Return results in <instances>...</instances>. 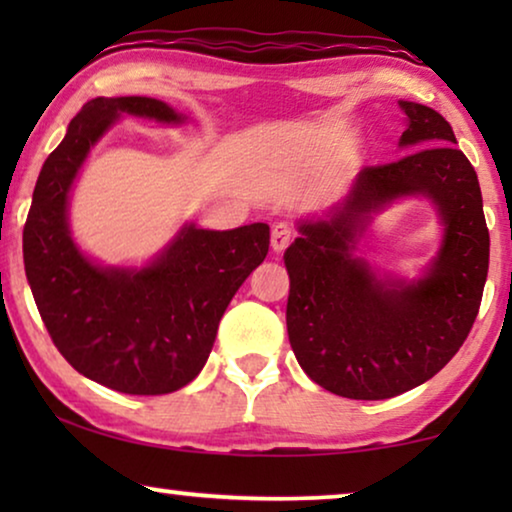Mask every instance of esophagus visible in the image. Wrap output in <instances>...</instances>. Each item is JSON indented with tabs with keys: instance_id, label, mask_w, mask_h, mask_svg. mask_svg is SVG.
<instances>
[{
	"instance_id": "esophagus-1",
	"label": "esophagus",
	"mask_w": 512,
	"mask_h": 512,
	"mask_svg": "<svg viewBox=\"0 0 512 512\" xmlns=\"http://www.w3.org/2000/svg\"><path fill=\"white\" fill-rule=\"evenodd\" d=\"M293 235L296 233H293V228L289 226V223H284V221L275 223V226H272V235H270L272 249H275L277 254H282V251L293 242Z\"/></svg>"
}]
</instances>
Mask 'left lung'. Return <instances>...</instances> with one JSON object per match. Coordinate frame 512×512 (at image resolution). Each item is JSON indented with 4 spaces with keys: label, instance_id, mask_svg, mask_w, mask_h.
Listing matches in <instances>:
<instances>
[{
    "label": "left lung",
    "instance_id": "1",
    "mask_svg": "<svg viewBox=\"0 0 512 512\" xmlns=\"http://www.w3.org/2000/svg\"><path fill=\"white\" fill-rule=\"evenodd\" d=\"M398 104L408 116L401 146L417 151L363 167L331 219L300 223L284 251L293 354L319 387L354 401L398 396L443 370L471 333L487 282L478 174L438 111ZM405 194L431 197L446 223L441 254L417 283L377 278L351 254L369 214Z\"/></svg>",
    "mask_w": 512,
    "mask_h": 512
}]
</instances>
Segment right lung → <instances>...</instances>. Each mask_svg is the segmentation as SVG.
<instances>
[{
	"label": "right lung",
	"instance_id": "1",
	"mask_svg": "<svg viewBox=\"0 0 512 512\" xmlns=\"http://www.w3.org/2000/svg\"><path fill=\"white\" fill-rule=\"evenodd\" d=\"M121 114L181 123L153 97H95L46 158L23 230L25 275L53 345L88 380L160 396L195 380L235 291L263 263L268 223L235 230L186 226L142 270L100 268L76 249L67 200L90 146Z\"/></svg>",
	"mask_w": 512,
	"mask_h": 512
}]
</instances>
